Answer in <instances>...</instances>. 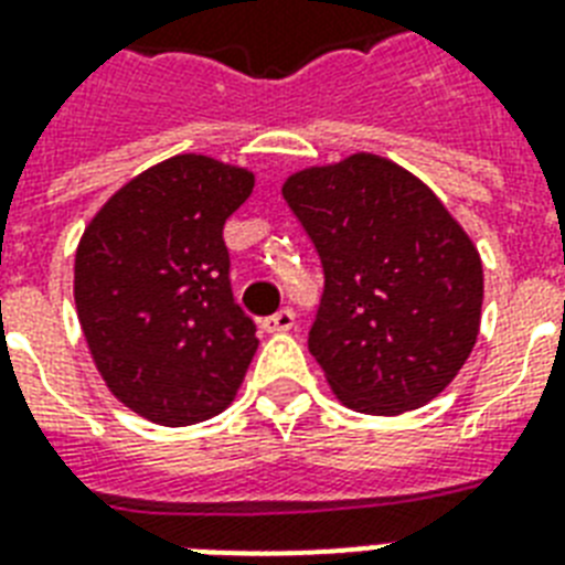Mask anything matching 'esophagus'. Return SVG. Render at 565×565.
I'll return each mask as SVG.
<instances>
[{
  "label": "esophagus",
  "mask_w": 565,
  "mask_h": 565,
  "mask_svg": "<svg viewBox=\"0 0 565 565\" xmlns=\"http://www.w3.org/2000/svg\"><path fill=\"white\" fill-rule=\"evenodd\" d=\"M292 326H296V313H292L290 308H281L278 313H273V317L264 319V331H269V334H281V331H290Z\"/></svg>",
  "instance_id": "obj_1"
}]
</instances>
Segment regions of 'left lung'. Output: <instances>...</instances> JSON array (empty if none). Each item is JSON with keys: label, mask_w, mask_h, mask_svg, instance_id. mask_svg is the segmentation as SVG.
<instances>
[{"label": "left lung", "mask_w": 565, "mask_h": 565, "mask_svg": "<svg viewBox=\"0 0 565 565\" xmlns=\"http://www.w3.org/2000/svg\"><path fill=\"white\" fill-rule=\"evenodd\" d=\"M281 193L326 273L308 349L337 398L370 416L437 398L481 331L483 266L463 225L370 152L292 172Z\"/></svg>", "instance_id": "obj_1"}]
</instances>
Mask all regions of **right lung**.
Segmentation results:
<instances>
[{
	"label": "right lung",
	"instance_id": "add662e5",
	"mask_svg": "<svg viewBox=\"0 0 565 565\" xmlns=\"http://www.w3.org/2000/svg\"><path fill=\"white\" fill-rule=\"evenodd\" d=\"M255 172L175 154L140 172L87 222L75 310L102 381L149 422L181 428L234 402L257 352L228 281L222 225Z\"/></svg>",
	"mask_w": 565,
	"mask_h": 565
}]
</instances>
